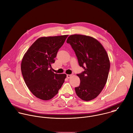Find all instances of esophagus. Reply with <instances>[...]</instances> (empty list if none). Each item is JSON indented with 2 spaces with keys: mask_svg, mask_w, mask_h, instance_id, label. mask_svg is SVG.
<instances>
[{
  "mask_svg": "<svg viewBox=\"0 0 133 133\" xmlns=\"http://www.w3.org/2000/svg\"><path fill=\"white\" fill-rule=\"evenodd\" d=\"M71 77H72V75H67V78L68 79L70 78Z\"/></svg>",
  "mask_w": 133,
  "mask_h": 133,
  "instance_id": "esophagus-1",
  "label": "esophagus"
}]
</instances>
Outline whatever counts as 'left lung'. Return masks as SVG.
I'll return each instance as SVG.
<instances>
[{
  "label": "left lung",
  "instance_id": "1",
  "mask_svg": "<svg viewBox=\"0 0 133 133\" xmlns=\"http://www.w3.org/2000/svg\"><path fill=\"white\" fill-rule=\"evenodd\" d=\"M66 42L71 45L80 66L84 69L77 75L80 84L75 88L76 93L83 101L93 100L101 93L107 81L110 66L108 54L103 45L91 36L71 35Z\"/></svg>",
  "mask_w": 133,
  "mask_h": 133
}]
</instances>
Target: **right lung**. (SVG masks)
I'll return each mask as SVG.
<instances>
[{
    "mask_svg": "<svg viewBox=\"0 0 133 133\" xmlns=\"http://www.w3.org/2000/svg\"><path fill=\"white\" fill-rule=\"evenodd\" d=\"M67 35L42 37L36 40L25 53L21 71L30 91L43 101L53 98L62 87L66 74H54L50 69Z\"/></svg>",
    "mask_w": 133,
    "mask_h": 133,
    "instance_id": "1",
    "label": "right lung"
}]
</instances>
